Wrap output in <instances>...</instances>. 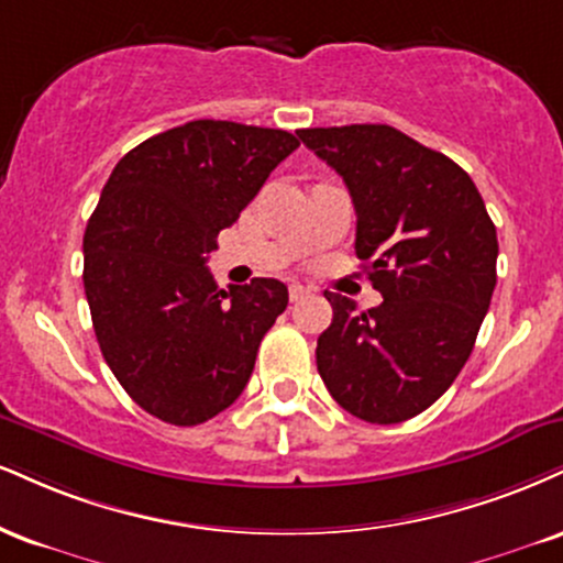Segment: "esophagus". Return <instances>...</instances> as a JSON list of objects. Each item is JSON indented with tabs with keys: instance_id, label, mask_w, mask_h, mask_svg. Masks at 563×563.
<instances>
[{
	"instance_id": "1",
	"label": "esophagus",
	"mask_w": 563,
	"mask_h": 563,
	"mask_svg": "<svg viewBox=\"0 0 563 563\" xmlns=\"http://www.w3.org/2000/svg\"><path fill=\"white\" fill-rule=\"evenodd\" d=\"M307 294H309V288L301 286V283H290V286H288V299L290 301H301Z\"/></svg>"
}]
</instances>
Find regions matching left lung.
<instances>
[{"label": "left lung", "mask_w": 563, "mask_h": 563, "mask_svg": "<svg viewBox=\"0 0 563 563\" xmlns=\"http://www.w3.org/2000/svg\"><path fill=\"white\" fill-rule=\"evenodd\" d=\"M299 139L346 183L356 256L383 294L356 314L324 290L333 322L317 338V369L349 415L404 422L451 388L475 349L496 288V225L456 162L396 128H307Z\"/></svg>", "instance_id": "1"}]
</instances>
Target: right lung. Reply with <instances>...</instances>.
I'll list each match as a JSON object with an SVG mask.
<instances>
[{
	"label": "right lung",
	"mask_w": 563,
	"mask_h": 563,
	"mask_svg": "<svg viewBox=\"0 0 563 563\" xmlns=\"http://www.w3.org/2000/svg\"><path fill=\"white\" fill-rule=\"evenodd\" d=\"M299 148L277 128L194 120L114 165L84 233V288L112 375L141 409L191 428L228 409L288 288L275 277L217 288L207 256Z\"/></svg>",
	"instance_id": "right-lung-1"
}]
</instances>
